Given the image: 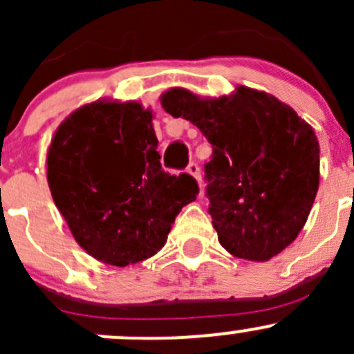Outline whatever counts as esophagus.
I'll return each instance as SVG.
<instances>
[{"label": "esophagus", "instance_id": "esophagus-1", "mask_svg": "<svg viewBox=\"0 0 354 354\" xmlns=\"http://www.w3.org/2000/svg\"><path fill=\"white\" fill-rule=\"evenodd\" d=\"M187 171L188 173L192 174V176L195 178V180L198 181V185H200V188H202V174H200V167H198V164L195 162V160H192L190 164H188V167H187Z\"/></svg>", "mask_w": 354, "mask_h": 354}]
</instances>
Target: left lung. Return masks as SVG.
Segmentation results:
<instances>
[{
	"mask_svg": "<svg viewBox=\"0 0 354 354\" xmlns=\"http://www.w3.org/2000/svg\"><path fill=\"white\" fill-rule=\"evenodd\" d=\"M160 104L194 123L212 145L203 171L219 243L257 262L292 243L319 190L320 151L312 127L274 95L248 87L219 99L171 88Z\"/></svg>",
	"mask_w": 354,
	"mask_h": 354,
	"instance_id": "8db88e82",
	"label": "left lung"
}]
</instances>
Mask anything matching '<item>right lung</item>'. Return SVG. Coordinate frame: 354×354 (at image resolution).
Returning <instances> with one entry per match:
<instances>
[{"instance_id":"right-lung-1","label":"right lung","mask_w":354,"mask_h":354,"mask_svg":"<svg viewBox=\"0 0 354 354\" xmlns=\"http://www.w3.org/2000/svg\"><path fill=\"white\" fill-rule=\"evenodd\" d=\"M152 113L138 102L97 101L59 124L48 152V183L77 243L124 267L156 255L187 203L194 176L160 167Z\"/></svg>"}]
</instances>
